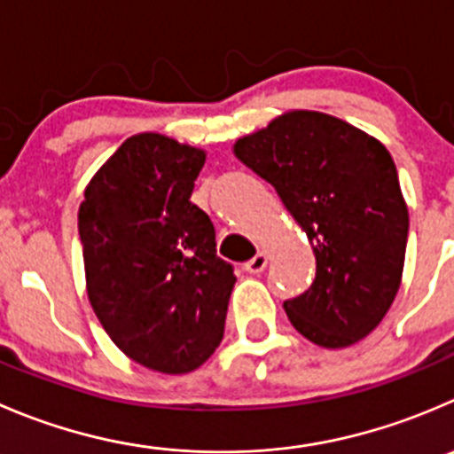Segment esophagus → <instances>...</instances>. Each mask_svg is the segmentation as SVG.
I'll return each instance as SVG.
<instances>
[{
    "mask_svg": "<svg viewBox=\"0 0 454 454\" xmlns=\"http://www.w3.org/2000/svg\"><path fill=\"white\" fill-rule=\"evenodd\" d=\"M266 263H268V254L266 253H257L253 259H250V262L244 263V268L250 272V275H259V272L266 268Z\"/></svg>",
    "mask_w": 454,
    "mask_h": 454,
    "instance_id": "1",
    "label": "esophagus"
}]
</instances>
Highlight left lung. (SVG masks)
<instances>
[{"label": "left lung", "instance_id": "left-lung-1", "mask_svg": "<svg viewBox=\"0 0 454 454\" xmlns=\"http://www.w3.org/2000/svg\"><path fill=\"white\" fill-rule=\"evenodd\" d=\"M232 153L275 186L315 253L310 288L284 301L290 324L324 348L368 337L397 297L408 241V206L384 144L339 117L290 110Z\"/></svg>", "mask_w": 454, "mask_h": 454}]
</instances>
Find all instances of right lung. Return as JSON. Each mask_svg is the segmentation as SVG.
<instances>
[{
  "instance_id": "obj_1",
  "label": "right lung",
  "mask_w": 454,
  "mask_h": 454,
  "mask_svg": "<svg viewBox=\"0 0 454 454\" xmlns=\"http://www.w3.org/2000/svg\"><path fill=\"white\" fill-rule=\"evenodd\" d=\"M204 161L201 148L133 135L92 175L77 215L97 319L126 357L164 375L217 350L237 281L191 201Z\"/></svg>"
}]
</instances>
